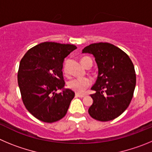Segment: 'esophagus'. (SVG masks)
<instances>
[{
	"mask_svg": "<svg viewBox=\"0 0 152 152\" xmlns=\"http://www.w3.org/2000/svg\"><path fill=\"white\" fill-rule=\"evenodd\" d=\"M85 96H86V95H84V94H79V93L76 94V97H79V98H83Z\"/></svg>",
	"mask_w": 152,
	"mask_h": 152,
	"instance_id": "1",
	"label": "esophagus"
}]
</instances>
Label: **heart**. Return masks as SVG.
I'll list each match as a JSON object with an SVG mask.
<instances>
[{
  "label": "heart",
  "instance_id": "1",
  "mask_svg": "<svg viewBox=\"0 0 152 152\" xmlns=\"http://www.w3.org/2000/svg\"><path fill=\"white\" fill-rule=\"evenodd\" d=\"M89 57H84L81 59L82 64L84 65L85 61ZM64 73L66 74V66L64 65L63 68ZM91 82L89 78L88 77H82V78H74V79H70L67 83V86L69 89L73 90V91L76 93H83L86 88L89 87L91 85Z\"/></svg>",
  "mask_w": 152,
  "mask_h": 152
}]
</instances>
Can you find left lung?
Here are the masks:
<instances>
[{
  "instance_id": "left-lung-1",
  "label": "left lung",
  "mask_w": 152,
  "mask_h": 152,
  "mask_svg": "<svg viewBox=\"0 0 152 152\" xmlns=\"http://www.w3.org/2000/svg\"><path fill=\"white\" fill-rule=\"evenodd\" d=\"M83 53L94 55L98 67L96 83L91 89L93 104L88 109L92 118L110 121L121 115L129 107L136 87V71L124 50L107 42L91 44Z\"/></svg>"
}]
</instances>
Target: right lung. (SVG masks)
Segmentation results:
<instances>
[{"label":"right lung","instance_id":"add662e5","mask_svg":"<svg viewBox=\"0 0 152 152\" xmlns=\"http://www.w3.org/2000/svg\"><path fill=\"white\" fill-rule=\"evenodd\" d=\"M76 46L57 42H43L29 50L19 66L18 85L26 108L45 123L58 121L66 115L74 91L64 89L63 63Z\"/></svg>","mask_w":152,"mask_h":152}]
</instances>
